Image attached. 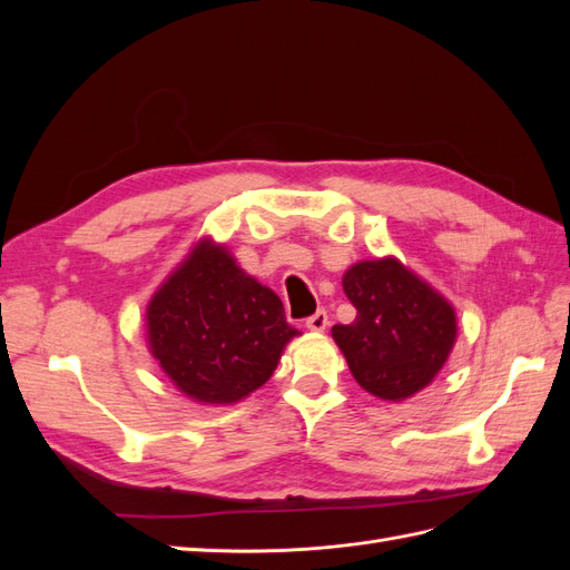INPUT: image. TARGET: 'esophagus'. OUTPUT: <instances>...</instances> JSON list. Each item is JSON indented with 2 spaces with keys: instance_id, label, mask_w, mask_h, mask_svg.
Returning <instances> with one entry per match:
<instances>
[{
  "instance_id": "34e87169",
  "label": "esophagus",
  "mask_w": 570,
  "mask_h": 570,
  "mask_svg": "<svg viewBox=\"0 0 570 570\" xmlns=\"http://www.w3.org/2000/svg\"><path fill=\"white\" fill-rule=\"evenodd\" d=\"M306 327H308V331H312V333H323V331H325V327H327V314L323 312V308H318V312H316L314 316L306 318Z\"/></svg>"
}]
</instances>
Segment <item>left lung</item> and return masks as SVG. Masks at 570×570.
Instances as JSON below:
<instances>
[{
  "label": "left lung",
  "instance_id": "1",
  "mask_svg": "<svg viewBox=\"0 0 570 570\" xmlns=\"http://www.w3.org/2000/svg\"><path fill=\"white\" fill-rule=\"evenodd\" d=\"M342 289L356 318L333 325V340L354 381L385 402H404L433 383L459 333L452 302L394 256L350 266Z\"/></svg>",
  "mask_w": 570,
  "mask_h": 570
}]
</instances>
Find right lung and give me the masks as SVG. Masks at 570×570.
<instances>
[{
	"label": "right lung",
	"mask_w": 570,
	"mask_h": 570,
	"mask_svg": "<svg viewBox=\"0 0 570 570\" xmlns=\"http://www.w3.org/2000/svg\"><path fill=\"white\" fill-rule=\"evenodd\" d=\"M145 321L159 368L204 406L243 402L273 375L285 344L302 335L285 321L281 297L212 237L170 271Z\"/></svg>",
	"instance_id": "obj_1"
}]
</instances>
